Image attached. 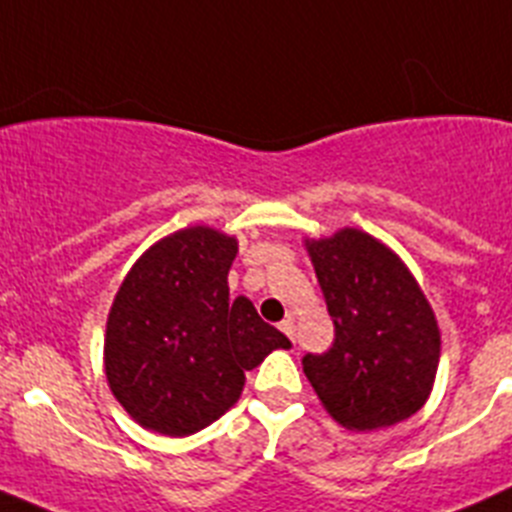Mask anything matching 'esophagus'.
Segmentation results:
<instances>
[{"mask_svg": "<svg viewBox=\"0 0 512 512\" xmlns=\"http://www.w3.org/2000/svg\"><path fill=\"white\" fill-rule=\"evenodd\" d=\"M280 331H283V334L288 336L290 342L296 344V324H293V319H290V316H288V319L280 321Z\"/></svg>", "mask_w": 512, "mask_h": 512, "instance_id": "esophagus-1", "label": "esophagus"}]
</instances>
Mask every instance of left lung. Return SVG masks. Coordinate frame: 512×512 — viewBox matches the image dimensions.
Segmentation results:
<instances>
[{"label":"left lung","instance_id":"8db88e82","mask_svg":"<svg viewBox=\"0 0 512 512\" xmlns=\"http://www.w3.org/2000/svg\"><path fill=\"white\" fill-rule=\"evenodd\" d=\"M334 319V344L303 372L326 411L354 431L393 426L426 403L439 367V326L398 255L359 229L308 242Z\"/></svg>","mask_w":512,"mask_h":512}]
</instances>
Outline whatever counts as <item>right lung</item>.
Returning <instances> with one entry per match:
<instances>
[{
	"mask_svg": "<svg viewBox=\"0 0 512 512\" xmlns=\"http://www.w3.org/2000/svg\"><path fill=\"white\" fill-rule=\"evenodd\" d=\"M237 239L191 227L153 245L124 278L107 321L104 367L140 426L196 434L239 400L245 372L290 342L229 298Z\"/></svg>",
	"mask_w": 512,
	"mask_h": 512,
	"instance_id": "1",
	"label": "right lung"
}]
</instances>
